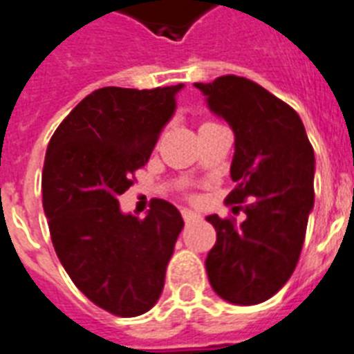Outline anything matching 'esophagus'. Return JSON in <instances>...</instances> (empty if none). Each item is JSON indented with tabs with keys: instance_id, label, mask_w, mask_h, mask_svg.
Instances as JSON below:
<instances>
[{
	"instance_id": "1",
	"label": "esophagus",
	"mask_w": 354,
	"mask_h": 354,
	"mask_svg": "<svg viewBox=\"0 0 354 354\" xmlns=\"http://www.w3.org/2000/svg\"><path fill=\"white\" fill-rule=\"evenodd\" d=\"M182 216H183V219H185V223H189V221H192V219L200 218V216H198V214H196V212H192L191 209H182Z\"/></svg>"
}]
</instances>
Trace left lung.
<instances>
[{
    "label": "left lung",
    "instance_id": "8db88e82",
    "mask_svg": "<svg viewBox=\"0 0 354 354\" xmlns=\"http://www.w3.org/2000/svg\"><path fill=\"white\" fill-rule=\"evenodd\" d=\"M194 86L234 131L237 187L227 203L247 201L241 223L207 216L218 232L205 259L209 283L230 304H259L288 283L301 255L315 200L313 147L295 109L263 86L236 75Z\"/></svg>",
    "mask_w": 354,
    "mask_h": 354
}]
</instances>
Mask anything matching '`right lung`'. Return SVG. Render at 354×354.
<instances>
[{"instance_id": "1", "label": "right lung", "mask_w": 354, "mask_h": 354, "mask_svg": "<svg viewBox=\"0 0 354 354\" xmlns=\"http://www.w3.org/2000/svg\"><path fill=\"white\" fill-rule=\"evenodd\" d=\"M183 88H100L61 122L44 156L43 207L59 261L91 302L118 317H136L158 302L183 228L169 201L154 200L144 219L118 203Z\"/></svg>"}]
</instances>
